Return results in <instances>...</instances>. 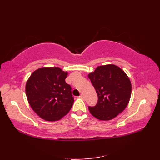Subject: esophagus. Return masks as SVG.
<instances>
[{
	"instance_id": "34e87169",
	"label": "esophagus",
	"mask_w": 160,
	"mask_h": 160,
	"mask_svg": "<svg viewBox=\"0 0 160 160\" xmlns=\"http://www.w3.org/2000/svg\"><path fill=\"white\" fill-rule=\"evenodd\" d=\"M79 98H81V99H84V97L83 95H80V96H79Z\"/></svg>"
}]
</instances>
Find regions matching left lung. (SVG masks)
Returning a JSON list of instances; mask_svg holds the SVG:
<instances>
[{"label": "left lung", "instance_id": "left-lung-1", "mask_svg": "<svg viewBox=\"0 0 160 160\" xmlns=\"http://www.w3.org/2000/svg\"><path fill=\"white\" fill-rule=\"evenodd\" d=\"M88 76L98 98L94 107H88L91 115L98 120H109L125 109L131 98V84L124 71L107 64L97 67Z\"/></svg>", "mask_w": 160, "mask_h": 160}]
</instances>
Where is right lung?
<instances>
[{"instance_id": "1", "label": "right lung", "mask_w": 160, "mask_h": 160, "mask_svg": "<svg viewBox=\"0 0 160 160\" xmlns=\"http://www.w3.org/2000/svg\"><path fill=\"white\" fill-rule=\"evenodd\" d=\"M67 72L59 67H43L33 72L26 84L30 106L47 121H56L69 113L73 106L71 87L65 82Z\"/></svg>"}]
</instances>
